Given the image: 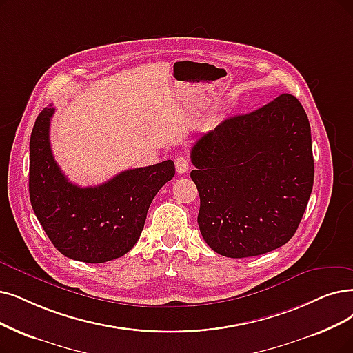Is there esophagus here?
I'll use <instances>...</instances> for the list:
<instances>
[{
    "instance_id": "1",
    "label": "esophagus",
    "mask_w": 353,
    "mask_h": 353,
    "mask_svg": "<svg viewBox=\"0 0 353 353\" xmlns=\"http://www.w3.org/2000/svg\"><path fill=\"white\" fill-rule=\"evenodd\" d=\"M188 159L185 157H176L175 158V168H176V172L179 175H184L187 171H188Z\"/></svg>"
}]
</instances>
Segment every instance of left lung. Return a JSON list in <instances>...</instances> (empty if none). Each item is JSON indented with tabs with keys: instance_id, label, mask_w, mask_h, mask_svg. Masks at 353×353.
I'll return each instance as SVG.
<instances>
[{
	"instance_id": "obj_1",
	"label": "left lung",
	"mask_w": 353,
	"mask_h": 353,
	"mask_svg": "<svg viewBox=\"0 0 353 353\" xmlns=\"http://www.w3.org/2000/svg\"><path fill=\"white\" fill-rule=\"evenodd\" d=\"M205 243L228 258L258 256L297 232L314 181L312 129L301 103L283 94L221 121L191 149Z\"/></svg>"
}]
</instances>
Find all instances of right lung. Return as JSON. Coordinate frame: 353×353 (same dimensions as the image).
I'll return each instance as SVG.
<instances>
[{
  "label": "right lung",
  "instance_id": "add662e5",
  "mask_svg": "<svg viewBox=\"0 0 353 353\" xmlns=\"http://www.w3.org/2000/svg\"><path fill=\"white\" fill-rule=\"evenodd\" d=\"M54 107L41 110L30 136L29 192L34 214L53 246L79 262L103 263L139 241L154 195L175 175L172 161L120 172L97 187L69 182L49 142Z\"/></svg>",
  "mask_w": 353,
  "mask_h": 353
}]
</instances>
